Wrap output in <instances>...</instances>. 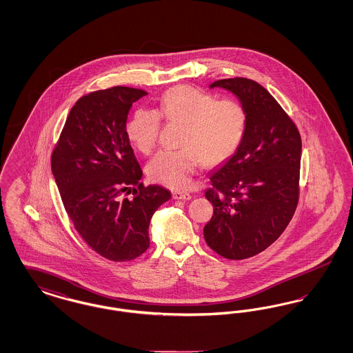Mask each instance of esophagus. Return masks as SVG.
Listing matches in <instances>:
<instances>
[{"label":"esophagus","mask_w":353,"mask_h":353,"mask_svg":"<svg viewBox=\"0 0 353 353\" xmlns=\"http://www.w3.org/2000/svg\"><path fill=\"white\" fill-rule=\"evenodd\" d=\"M172 196H173V199H174V200H183V201H188V200H190V199H192V196H190L189 193H186V192H180V190L173 192V193H172Z\"/></svg>","instance_id":"obj_1"}]
</instances>
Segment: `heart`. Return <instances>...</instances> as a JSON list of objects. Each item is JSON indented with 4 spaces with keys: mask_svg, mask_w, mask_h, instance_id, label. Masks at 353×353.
Instances as JSON below:
<instances>
[{
    "mask_svg": "<svg viewBox=\"0 0 353 353\" xmlns=\"http://www.w3.org/2000/svg\"><path fill=\"white\" fill-rule=\"evenodd\" d=\"M160 117L185 127L180 141L184 148L159 152L147 165L152 181L172 189L188 188L201 161L216 165L233 156L248 127V111L241 101L176 85L163 94L157 111L139 108L130 119L125 132L137 151L147 154L154 148Z\"/></svg>",
    "mask_w": 353,
    "mask_h": 353,
    "instance_id": "1",
    "label": "heart"
}]
</instances>
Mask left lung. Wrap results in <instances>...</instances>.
Segmentation results:
<instances>
[{"instance_id": "obj_1", "label": "left lung", "mask_w": 353, "mask_h": 353, "mask_svg": "<svg viewBox=\"0 0 353 353\" xmlns=\"http://www.w3.org/2000/svg\"><path fill=\"white\" fill-rule=\"evenodd\" d=\"M233 92L248 111L246 134L234 154L212 170L205 197L213 203L203 228L210 249L228 259H246L285 232L299 200L302 139L279 103L246 78L210 84Z\"/></svg>"}]
</instances>
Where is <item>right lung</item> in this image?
Wrapping results in <instances>:
<instances>
[{
  "label": "right lung",
  "instance_id": "1",
  "mask_svg": "<svg viewBox=\"0 0 353 353\" xmlns=\"http://www.w3.org/2000/svg\"><path fill=\"white\" fill-rule=\"evenodd\" d=\"M144 95V90L123 85L84 95L71 108L51 154V170L75 230L114 262L134 259L150 248L152 216L170 199L165 188L140 183L143 170L125 132L128 112ZM131 191L134 197L125 198Z\"/></svg>",
  "mask_w": 353,
  "mask_h": 353
}]
</instances>
